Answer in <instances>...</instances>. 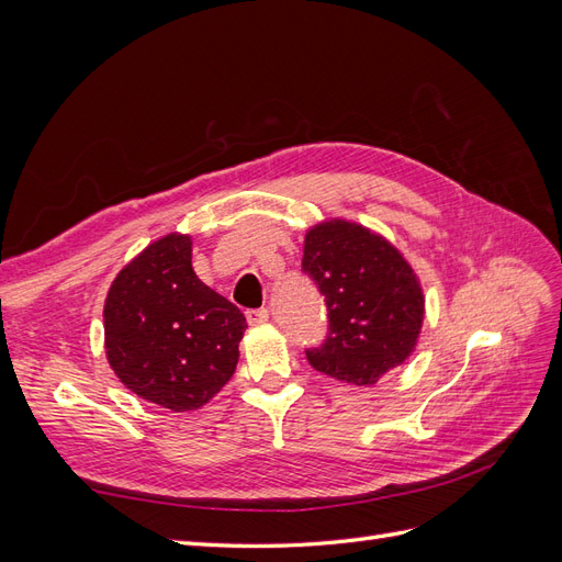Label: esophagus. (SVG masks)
Here are the masks:
<instances>
[{"label": "esophagus", "mask_w": 562, "mask_h": 562, "mask_svg": "<svg viewBox=\"0 0 562 562\" xmlns=\"http://www.w3.org/2000/svg\"><path fill=\"white\" fill-rule=\"evenodd\" d=\"M246 318H248L250 326H262V323L269 321V312L267 310H248Z\"/></svg>", "instance_id": "obj_1"}]
</instances>
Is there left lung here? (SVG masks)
Returning a JSON list of instances; mask_svg holds the SVG:
<instances>
[{
	"mask_svg": "<svg viewBox=\"0 0 562 562\" xmlns=\"http://www.w3.org/2000/svg\"><path fill=\"white\" fill-rule=\"evenodd\" d=\"M302 269L326 295L330 328L310 363L339 382L372 386L417 347L424 291L403 252L359 223L323 220L304 234Z\"/></svg>",
	"mask_w": 562,
	"mask_h": 562,
	"instance_id": "8db88e82",
	"label": "left lung"
}]
</instances>
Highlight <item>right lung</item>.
Wrapping results in <instances>:
<instances>
[{"label":"right lung","mask_w":562,"mask_h":562,"mask_svg":"<svg viewBox=\"0 0 562 562\" xmlns=\"http://www.w3.org/2000/svg\"><path fill=\"white\" fill-rule=\"evenodd\" d=\"M108 363L126 389L173 413L196 411L239 363L246 316L192 269V236L171 232L119 271L105 297Z\"/></svg>","instance_id":"right-lung-1"}]
</instances>
